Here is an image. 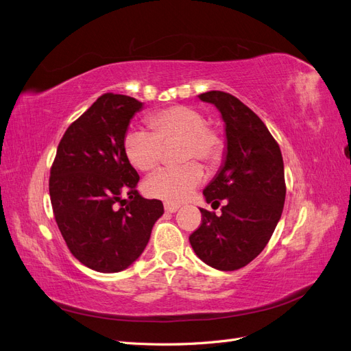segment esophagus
<instances>
[{"mask_svg":"<svg viewBox=\"0 0 351 351\" xmlns=\"http://www.w3.org/2000/svg\"><path fill=\"white\" fill-rule=\"evenodd\" d=\"M178 208H180L178 204H171V202H165L164 204V209L167 212H169V214H174V212L178 210Z\"/></svg>","mask_w":351,"mask_h":351,"instance_id":"esophagus-1","label":"esophagus"}]
</instances>
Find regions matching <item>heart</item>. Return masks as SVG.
<instances>
[{
  "mask_svg": "<svg viewBox=\"0 0 351 351\" xmlns=\"http://www.w3.org/2000/svg\"><path fill=\"white\" fill-rule=\"evenodd\" d=\"M151 132L133 129L124 137V154L139 171H151L162 161L164 147L180 139V159L199 158L208 165H217L224 155L222 136L206 125L205 115L193 107L176 105L158 111L147 119ZM204 168L196 161L178 167L162 168L146 180L143 190L147 196L167 202H182L204 182Z\"/></svg>",
  "mask_w": 351,
  "mask_h": 351,
  "instance_id": "b5f03b06",
  "label": "heart"
}]
</instances>
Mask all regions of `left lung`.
Instances as JSON below:
<instances>
[{
    "instance_id": "1",
    "label": "left lung",
    "mask_w": 351,
    "mask_h": 351,
    "mask_svg": "<svg viewBox=\"0 0 351 351\" xmlns=\"http://www.w3.org/2000/svg\"><path fill=\"white\" fill-rule=\"evenodd\" d=\"M199 99L215 105L226 125L224 161L205 187L202 224L189 240L200 261L219 271L246 267L267 246L282 214L284 162L278 143L249 107L230 93L210 90Z\"/></svg>"
}]
</instances>
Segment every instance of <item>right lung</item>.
I'll list each match as a JSON object with an SVG mask.
<instances>
[{
	"instance_id": "right-lung-1",
	"label": "right lung",
	"mask_w": 351,
	"mask_h": 351,
	"mask_svg": "<svg viewBox=\"0 0 351 351\" xmlns=\"http://www.w3.org/2000/svg\"><path fill=\"white\" fill-rule=\"evenodd\" d=\"M142 108L132 97L102 95L66 130L51 168L49 196L61 236L74 258L98 272L129 268L164 214L161 200L136 190L139 174L124 154L130 121Z\"/></svg>"
}]
</instances>
